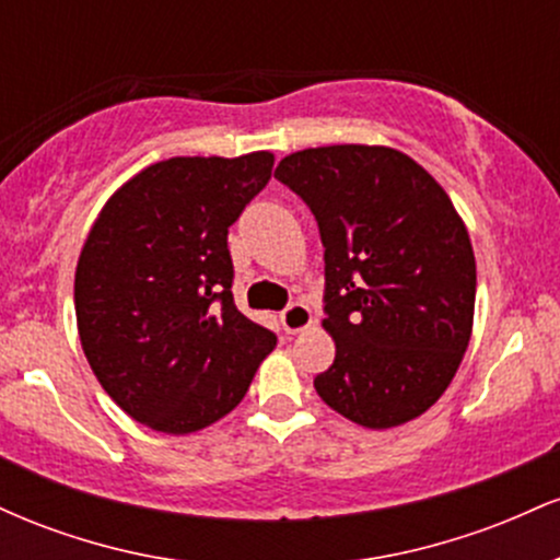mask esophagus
I'll use <instances>...</instances> for the list:
<instances>
[{
	"label": "esophagus",
	"mask_w": 560,
	"mask_h": 560,
	"mask_svg": "<svg viewBox=\"0 0 560 560\" xmlns=\"http://www.w3.org/2000/svg\"><path fill=\"white\" fill-rule=\"evenodd\" d=\"M313 324L311 307L302 305V302H292L281 311V326H284L287 334H298Z\"/></svg>",
	"instance_id": "obj_1"
}]
</instances>
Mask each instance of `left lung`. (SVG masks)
I'll list each match as a JSON object with an SVG mask.
<instances>
[{
	"label": "left lung",
	"instance_id": "8db88e82",
	"mask_svg": "<svg viewBox=\"0 0 560 560\" xmlns=\"http://www.w3.org/2000/svg\"><path fill=\"white\" fill-rule=\"evenodd\" d=\"M311 208L324 244V329L337 355L313 378L345 419L389 429L453 382L471 339L477 262L440 184L389 147L334 144L273 173Z\"/></svg>",
	"mask_w": 560,
	"mask_h": 560
}]
</instances>
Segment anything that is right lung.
<instances>
[{
    "label": "right lung",
    "mask_w": 560,
    "mask_h": 560,
    "mask_svg": "<svg viewBox=\"0 0 560 560\" xmlns=\"http://www.w3.org/2000/svg\"><path fill=\"white\" fill-rule=\"evenodd\" d=\"M271 152L171 158L107 199L75 268L79 337L131 419L189 434L247 395L276 334L234 305L229 226L260 195Z\"/></svg>",
    "instance_id": "right-lung-1"
}]
</instances>
